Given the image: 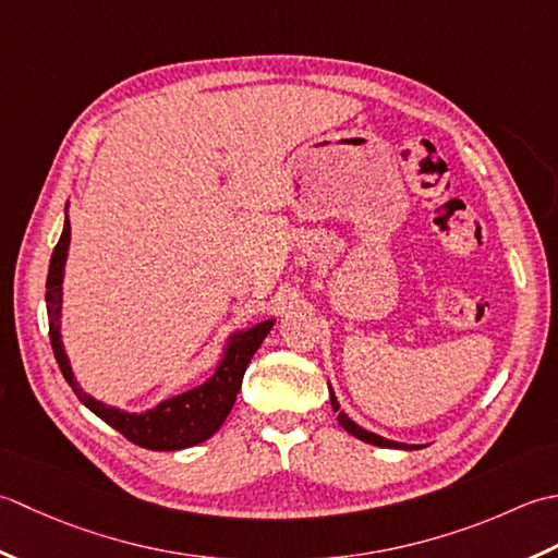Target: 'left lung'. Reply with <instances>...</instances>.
I'll list each match as a JSON object with an SVG mask.
<instances>
[{"instance_id": "left-lung-1", "label": "left lung", "mask_w": 558, "mask_h": 558, "mask_svg": "<svg viewBox=\"0 0 558 558\" xmlns=\"http://www.w3.org/2000/svg\"><path fill=\"white\" fill-rule=\"evenodd\" d=\"M329 402H332V409L337 412L339 426H342L344 430H349V434L354 436V438H359V440H363V442H371V446H380V448H409V446H404V442H397V440H388V438H383V436H375V434H371V430L361 428L359 424L351 422V418H349L344 412H339V402H337V397H335L332 388H329ZM412 448H414V446H412Z\"/></svg>"}]
</instances>
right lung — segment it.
Listing matches in <instances>:
<instances>
[{
    "label": "right lung",
    "mask_w": 558,
    "mask_h": 558,
    "mask_svg": "<svg viewBox=\"0 0 558 558\" xmlns=\"http://www.w3.org/2000/svg\"><path fill=\"white\" fill-rule=\"evenodd\" d=\"M70 233H72L70 219H66L60 241H57L52 259H50L48 283H45V289H48L45 291V303H48L50 344L54 351V359L60 363L64 380L72 385L74 395L98 418H104L108 426L120 430V434L128 440H132L134 446L146 448V450H183L214 436L233 409L235 395L241 390L247 363L255 356L259 344L265 342V337L269 335L275 320H265L245 329V332L233 335L229 339V349H226L219 368H216V373L207 383L199 385L195 390L170 397V400L161 402L156 409H151V412L128 414V412H120L116 407L96 402L94 397L82 392V388L76 385L70 361H66V354L60 342L62 275H64L66 247H70Z\"/></svg>",
    "instance_id": "right-lung-1"
}]
</instances>
